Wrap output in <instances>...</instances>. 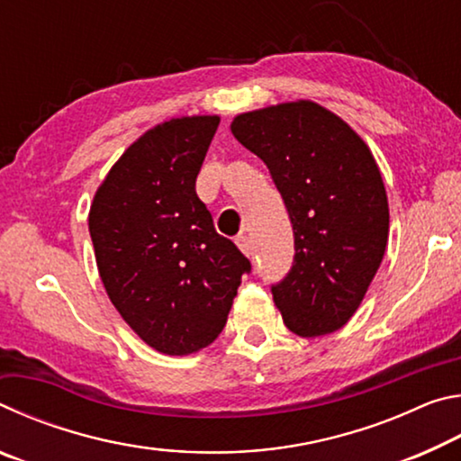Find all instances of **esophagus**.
<instances>
[{
	"label": "esophagus",
	"mask_w": 461,
	"mask_h": 461,
	"mask_svg": "<svg viewBox=\"0 0 461 461\" xmlns=\"http://www.w3.org/2000/svg\"><path fill=\"white\" fill-rule=\"evenodd\" d=\"M236 246H238L246 256H252V254H254V244H252V240H249V236H246V233H241V236L236 238Z\"/></svg>",
	"instance_id": "obj_1"
}]
</instances>
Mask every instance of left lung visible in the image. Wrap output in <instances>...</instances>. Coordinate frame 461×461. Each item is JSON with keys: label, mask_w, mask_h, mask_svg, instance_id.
<instances>
[{"label": "left lung", "mask_w": 461, "mask_h": 461, "mask_svg": "<svg viewBox=\"0 0 461 461\" xmlns=\"http://www.w3.org/2000/svg\"><path fill=\"white\" fill-rule=\"evenodd\" d=\"M230 130L267 162L293 221L294 264L272 286L285 325L301 338L341 330L388 241V197L370 146L311 99L238 113Z\"/></svg>", "instance_id": "1"}]
</instances>
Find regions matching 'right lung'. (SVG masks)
Instances as JSON below:
<instances>
[{
    "instance_id": "add662e5",
    "label": "right lung",
    "mask_w": 461,
    "mask_h": 461,
    "mask_svg": "<svg viewBox=\"0 0 461 461\" xmlns=\"http://www.w3.org/2000/svg\"><path fill=\"white\" fill-rule=\"evenodd\" d=\"M220 115H181L134 140L93 194L89 233L105 293L167 356L213 343L249 260L194 193Z\"/></svg>"
}]
</instances>
